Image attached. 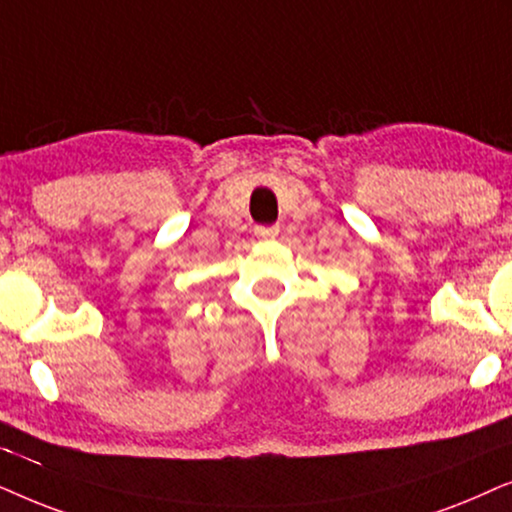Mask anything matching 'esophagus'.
I'll return each mask as SVG.
<instances>
[{
	"label": "esophagus",
	"instance_id": "obj_1",
	"mask_svg": "<svg viewBox=\"0 0 512 512\" xmlns=\"http://www.w3.org/2000/svg\"><path fill=\"white\" fill-rule=\"evenodd\" d=\"M257 238H276L278 236V227H257L255 229Z\"/></svg>",
	"mask_w": 512,
	"mask_h": 512
}]
</instances>
